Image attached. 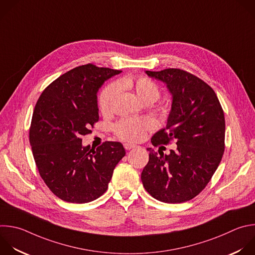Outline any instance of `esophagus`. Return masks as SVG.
Returning a JSON list of instances; mask_svg holds the SVG:
<instances>
[{"mask_svg": "<svg viewBox=\"0 0 255 255\" xmlns=\"http://www.w3.org/2000/svg\"><path fill=\"white\" fill-rule=\"evenodd\" d=\"M134 147H136V145H135V144H131V143H125V144H124V148H125L126 150L133 149Z\"/></svg>", "mask_w": 255, "mask_h": 255, "instance_id": "1", "label": "esophagus"}]
</instances>
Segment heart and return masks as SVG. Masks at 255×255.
<instances>
[{
    "mask_svg": "<svg viewBox=\"0 0 255 255\" xmlns=\"http://www.w3.org/2000/svg\"><path fill=\"white\" fill-rule=\"evenodd\" d=\"M119 85L121 87H129L135 90L137 95L145 102H154L160 96V89L157 84L146 77H126L123 78ZM117 94L116 85H109L106 87L99 97V107L102 112H107ZM152 125L149 121L138 119V118H123L119 120L115 126L114 131L116 135L129 142L140 141L146 131L150 130Z\"/></svg>",
    "mask_w": 255,
    "mask_h": 255,
    "instance_id": "b5f03b06",
    "label": "heart"
}]
</instances>
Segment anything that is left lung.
Instances as JSON below:
<instances>
[{"mask_svg":"<svg viewBox=\"0 0 255 255\" xmlns=\"http://www.w3.org/2000/svg\"><path fill=\"white\" fill-rule=\"evenodd\" d=\"M163 82L172 96L166 127L156 132L153 146L174 139L177 149L164 154L152 148L141 173L146 191L165 203H182L198 195L210 181L224 152L225 119L213 89L180 70L145 71Z\"/></svg>","mask_w":255,"mask_h":255,"instance_id":"left-lung-1","label":"left lung"}]
</instances>
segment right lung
I'll return each instance as SVG.
<instances>
[{"label":"right lung","mask_w":255,"mask_h":255,"mask_svg":"<svg viewBox=\"0 0 255 255\" xmlns=\"http://www.w3.org/2000/svg\"><path fill=\"white\" fill-rule=\"evenodd\" d=\"M120 73L92 64L76 67L52 82L37 101L30 128L33 156L46 185L66 202L87 203L104 194L126 154L120 142L94 149L81 139L99 120V89Z\"/></svg>","instance_id":"right-lung-1"}]
</instances>
